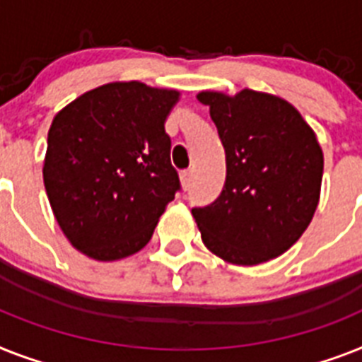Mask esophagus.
Segmentation results:
<instances>
[{
  "mask_svg": "<svg viewBox=\"0 0 362 362\" xmlns=\"http://www.w3.org/2000/svg\"><path fill=\"white\" fill-rule=\"evenodd\" d=\"M191 176H193V173H191V171H184L180 175V184H182V187H184V189H189Z\"/></svg>",
  "mask_w": 362,
  "mask_h": 362,
  "instance_id": "esophagus-1",
  "label": "esophagus"
}]
</instances>
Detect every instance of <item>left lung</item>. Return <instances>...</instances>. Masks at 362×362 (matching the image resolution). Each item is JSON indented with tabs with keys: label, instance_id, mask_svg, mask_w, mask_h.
I'll list each match as a JSON object with an SVG mask.
<instances>
[{
	"label": "left lung",
	"instance_id": "obj_1",
	"mask_svg": "<svg viewBox=\"0 0 362 362\" xmlns=\"http://www.w3.org/2000/svg\"><path fill=\"white\" fill-rule=\"evenodd\" d=\"M225 148L227 180L206 208H193L202 243L236 266H257L307 230L318 208L324 152L288 100L260 90H201Z\"/></svg>",
	"mask_w": 362,
	"mask_h": 362
}]
</instances>
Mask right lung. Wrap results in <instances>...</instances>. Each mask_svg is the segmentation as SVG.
I'll return each instance as SVG.
<instances>
[{
  "label": "right lung",
  "instance_id": "add662e5",
  "mask_svg": "<svg viewBox=\"0 0 362 362\" xmlns=\"http://www.w3.org/2000/svg\"><path fill=\"white\" fill-rule=\"evenodd\" d=\"M180 90L111 81L64 105L52 120L42 178L70 245L98 262L151 242L178 175L165 120Z\"/></svg>",
  "mask_w": 362,
  "mask_h": 362
}]
</instances>
